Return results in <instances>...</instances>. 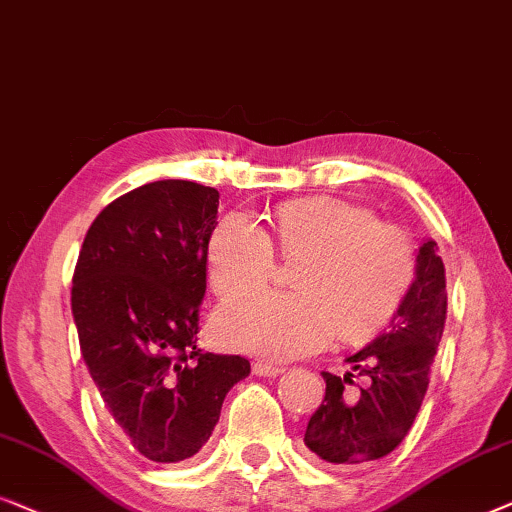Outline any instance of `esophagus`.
Segmentation results:
<instances>
[{"label": "esophagus", "instance_id": "obj_1", "mask_svg": "<svg viewBox=\"0 0 512 512\" xmlns=\"http://www.w3.org/2000/svg\"><path fill=\"white\" fill-rule=\"evenodd\" d=\"M283 371H285L283 366H276V364H271V362H255L253 364V373H255V376H259V378H276Z\"/></svg>", "mask_w": 512, "mask_h": 512}]
</instances>
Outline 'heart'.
I'll list each match as a JSON object with an SVG mask.
<instances>
[{
    "label": "heart",
    "instance_id": "heart-1",
    "mask_svg": "<svg viewBox=\"0 0 512 512\" xmlns=\"http://www.w3.org/2000/svg\"><path fill=\"white\" fill-rule=\"evenodd\" d=\"M280 255L297 264V294L255 292L213 315L227 348L292 359L331 341L362 345L383 331L415 278V248L403 229L378 225L371 211L341 199L308 197L271 215ZM273 271L271 239L243 215H227L206 243V273L218 297L257 290Z\"/></svg>",
    "mask_w": 512,
    "mask_h": 512
}]
</instances>
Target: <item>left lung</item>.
<instances>
[{
    "label": "left lung",
    "instance_id": "1",
    "mask_svg": "<svg viewBox=\"0 0 512 512\" xmlns=\"http://www.w3.org/2000/svg\"><path fill=\"white\" fill-rule=\"evenodd\" d=\"M445 311L443 259L436 241L424 239L415 255L413 285L399 313L366 348L345 357L352 370L372 383L357 391L351 371L343 376L322 371L325 401L313 413L304 436L315 457L334 466H364L390 455L406 438L427 394Z\"/></svg>",
    "mask_w": 512,
    "mask_h": 512
}]
</instances>
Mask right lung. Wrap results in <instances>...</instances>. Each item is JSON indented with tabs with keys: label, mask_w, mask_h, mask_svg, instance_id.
I'll return each mask as SVG.
<instances>
[{
	"label": "right lung",
	"mask_w": 512,
	"mask_h": 512,
	"mask_svg": "<svg viewBox=\"0 0 512 512\" xmlns=\"http://www.w3.org/2000/svg\"><path fill=\"white\" fill-rule=\"evenodd\" d=\"M218 206L192 181L136 187L97 215L74 271L71 313L106 417L157 464L197 455L250 373L246 357L197 348Z\"/></svg>",
	"instance_id": "right-lung-1"
}]
</instances>
